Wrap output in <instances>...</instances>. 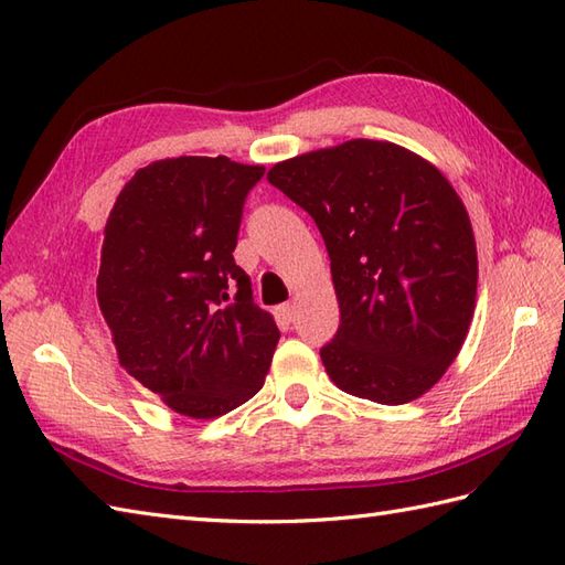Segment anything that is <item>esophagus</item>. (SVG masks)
<instances>
[{
    "label": "esophagus",
    "mask_w": 565,
    "mask_h": 565,
    "mask_svg": "<svg viewBox=\"0 0 565 565\" xmlns=\"http://www.w3.org/2000/svg\"><path fill=\"white\" fill-rule=\"evenodd\" d=\"M279 315H281L284 320L291 322V320H294V315H296V306H294V303H284V306H279Z\"/></svg>",
    "instance_id": "esophagus-1"
}]
</instances>
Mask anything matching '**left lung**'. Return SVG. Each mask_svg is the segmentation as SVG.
<instances>
[{"label":"left lung","instance_id":"obj_1","mask_svg":"<svg viewBox=\"0 0 565 565\" xmlns=\"http://www.w3.org/2000/svg\"><path fill=\"white\" fill-rule=\"evenodd\" d=\"M267 180L320 228L339 330L320 349L353 397L404 404L460 353L477 303L467 209L436 166L397 143L351 139L274 166Z\"/></svg>","mask_w":565,"mask_h":565}]
</instances>
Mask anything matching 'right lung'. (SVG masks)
Returning <instances> with one entry per match:
<instances>
[{"instance_id":"1","label":"right lung","mask_w":565,"mask_h":565,"mask_svg":"<svg viewBox=\"0 0 565 565\" xmlns=\"http://www.w3.org/2000/svg\"><path fill=\"white\" fill-rule=\"evenodd\" d=\"M262 175L226 156L153 161L105 223L98 306L117 359L182 416L214 418L257 395L281 337L233 259Z\"/></svg>"}]
</instances>
